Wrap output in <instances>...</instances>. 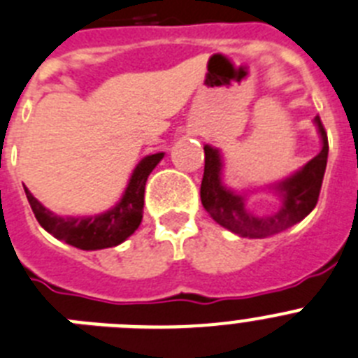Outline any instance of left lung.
Returning a JSON list of instances; mask_svg holds the SVG:
<instances>
[{
    "instance_id": "obj_1",
    "label": "left lung",
    "mask_w": 358,
    "mask_h": 358,
    "mask_svg": "<svg viewBox=\"0 0 358 358\" xmlns=\"http://www.w3.org/2000/svg\"><path fill=\"white\" fill-rule=\"evenodd\" d=\"M315 124L322 138L321 153L275 187L281 192L282 205L272 216H254L252 213H248L245 207V198L227 189L222 183V158L217 149L205 145V169L200 196L201 205L213 216L214 222L243 238H266L287 231L308 216L321 194L326 162H328V135L321 117H315Z\"/></svg>"
}]
</instances>
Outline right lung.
I'll return each mask as SVG.
<instances>
[{"label": "right lung", "mask_w": 358, "mask_h": 358, "mask_svg": "<svg viewBox=\"0 0 358 358\" xmlns=\"http://www.w3.org/2000/svg\"><path fill=\"white\" fill-rule=\"evenodd\" d=\"M164 158V153L149 155L142 158L141 164L133 171L131 180L127 183L122 200L113 209L99 216L90 217H61L45 209L30 191L24 187L29 203L32 207L39 225L63 239L68 245L80 248V250H99V248L117 247L138 229L144 213V189L149 173L157 167L158 162Z\"/></svg>", "instance_id": "right-lung-1"}]
</instances>
